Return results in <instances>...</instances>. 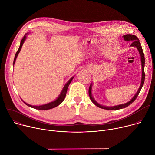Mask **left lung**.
I'll list each match as a JSON object with an SVG mask.
<instances>
[{
    "mask_svg": "<svg viewBox=\"0 0 155 155\" xmlns=\"http://www.w3.org/2000/svg\"><path fill=\"white\" fill-rule=\"evenodd\" d=\"M124 40L125 41H132L133 42L132 43V44L130 45V46H135L137 48V49L140 54L141 56V67H142V77H141V85L140 86V88L138 89L137 92L136 93V94L135 95V96L132 99V100L126 103V104H121V105H116V106H114V107H105V106H102L100 104H99L98 103H97L96 101H94V99H93L92 96V94H91V89H92V84H91L89 89V97L91 100V101L96 105V106H97L98 107L103 109H105V110H118V109H124L127 107L128 105H130L131 104L133 103V102H134L135 101V99H137V96H138V94L143 87L145 82V56H144V53L143 51L142 48H141V43L139 41V39L137 38V37H136L135 35H131V34H127L125 35H124L123 36Z\"/></svg>",
    "mask_w": 155,
    "mask_h": 155,
    "instance_id": "1",
    "label": "left lung"
}]
</instances>
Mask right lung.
I'll return each mask as SVG.
<instances>
[{
    "label": "right lung",
    "instance_id": "add662e5",
    "mask_svg": "<svg viewBox=\"0 0 155 155\" xmlns=\"http://www.w3.org/2000/svg\"><path fill=\"white\" fill-rule=\"evenodd\" d=\"M25 39H26V36H24V37H23V38L21 39V40L20 45V46H19V48H18V50H17V53H16V54H15V58H14V63H15V62L16 58H17V56H18L19 52L20 51V50H21V46H22L23 43H24ZM73 79V77L72 78L70 79V80L65 84V86H64V88H63V91H62L61 94L59 95V96L58 97V98L56 101H53V102H52L48 103V104H45V105H43L34 106V105H30V104H27L26 102H23V101H23V102H24L27 105L30 107H32V108L35 109H38V110H48V109H53V108H54V107H57L58 105H59V104H60L64 101V98H65V97H66V92H67V90H68V86H69V85L70 84V83L71 82V81H72Z\"/></svg>",
    "mask_w": 155,
    "mask_h": 155
}]
</instances>
